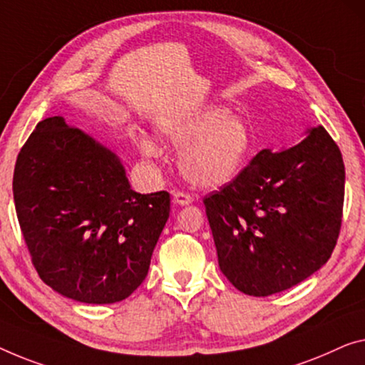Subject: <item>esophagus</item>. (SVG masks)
Returning <instances> with one entry per match:
<instances>
[{
    "label": "esophagus",
    "instance_id": "1",
    "mask_svg": "<svg viewBox=\"0 0 365 365\" xmlns=\"http://www.w3.org/2000/svg\"><path fill=\"white\" fill-rule=\"evenodd\" d=\"M172 195H173V201L178 205H190V203H193V200H195L192 195L187 192H180V190H175Z\"/></svg>",
    "mask_w": 365,
    "mask_h": 365
}]
</instances>
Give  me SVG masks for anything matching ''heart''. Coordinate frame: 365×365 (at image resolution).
<instances>
[{"label":"heart","instance_id":"heart-1","mask_svg":"<svg viewBox=\"0 0 365 365\" xmlns=\"http://www.w3.org/2000/svg\"><path fill=\"white\" fill-rule=\"evenodd\" d=\"M160 135L183 145L180 168L190 182L220 187L236 178L252 155V140L246 124L230 116L226 108L210 106L160 126ZM140 154L155 159L162 148L149 135L138 139Z\"/></svg>","mask_w":365,"mask_h":365}]
</instances>
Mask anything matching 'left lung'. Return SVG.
Returning <instances> with one entry per match:
<instances>
[{
    "instance_id": "1",
    "label": "left lung",
    "mask_w": 365,
    "mask_h": 365,
    "mask_svg": "<svg viewBox=\"0 0 365 365\" xmlns=\"http://www.w3.org/2000/svg\"><path fill=\"white\" fill-rule=\"evenodd\" d=\"M344 162L323 126L282 152L260 150L205 197L217 262L246 295L269 297L328 262L344 205Z\"/></svg>"
}]
</instances>
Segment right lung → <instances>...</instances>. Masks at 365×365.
I'll return each instance as SVG.
<instances>
[{
    "mask_svg": "<svg viewBox=\"0 0 365 365\" xmlns=\"http://www.w3.org/2000/svg\"><path fill=\"white\" fill-rule=\"evenodd\" d=\"M13 195L43 284L95 304L143 284L170 213L168 192L130 190L118 157L62 116L41 121L21 148Z\"/></svg>",
    "mask_w": 365,
    "mask_h": 365,
    "instance_id": "add662e5",
    "label": "right lung"
}]
</instances>
